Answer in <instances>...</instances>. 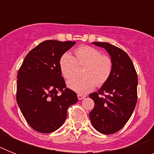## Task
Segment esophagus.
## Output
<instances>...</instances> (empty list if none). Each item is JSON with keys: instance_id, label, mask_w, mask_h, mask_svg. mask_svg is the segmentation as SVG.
Here are the masks:
<instances>
[{"instance_id": "34e87169", "label": "esophagus", "mask_w": 154, "mask_h": 154, "mask_svg": "<svg viewBox=\"0 0 154 154\" xmlns=\"http://www.w3.org/2000/svg\"><path fill=\"white\" fill-rule=\"evenodd\" d=\"M77 97H78V99H79V100H82V99H84L85 97V96H84V95H82V94H78V95H77Z\"/></svg>"}]
</instances>
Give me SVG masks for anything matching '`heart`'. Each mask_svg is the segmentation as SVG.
Returning <instances> with one entry per match:
<instances>
[{
    "instance_id": "obj_1",
    "label": "heart",
    "mask_w": 154,
    "mask_h": 154,
    "mask_svg": "<svg viewBox=\"0 0 154 154\" xmlns=\"http://www.w3.org/2000/svg\"><path fill=\"white\" fill-rule=\"evenodd\" d=\"M75 57L65 53L60 58L59 66L65 79L74 77L78 65H85L82 74L84 77H75L67 82L68 87L79 94H86L96 86H101L107 82L112 73V59L101 54L99 49L89 45H82L75 49Z\"/></svg>"
}]
</instances>
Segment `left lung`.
Returning <instances> with one entry per match:
<instances>
[{
	"label": "left lung",
	"mask_w": 154,
	"mask_h": 154,
	"mask_svg": "<svg viewBox=\"0 0 154 154\" xmlns=\"http://www.w3.org/2000/svg\"><path fill=\"white\" fill-rule=\"evenodd\" d=\"M93 44L108 52L112 59V70L101 89L89 94L94 101L89 118L97 131L103 134H112L124 127L135 109L137 75L133 61L122 49L107 42Z\"/></svg>",
	"instance_id": "left-lung-1"
}]
</instances>
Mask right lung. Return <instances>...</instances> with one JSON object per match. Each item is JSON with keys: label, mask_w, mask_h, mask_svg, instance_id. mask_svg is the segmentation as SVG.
<instances>
[{"label": "right lung", "mask_w": 154, "mask_h": 154, "mask_svg": "<svg viewBox=\"0 0 154 154\" xmlns=\"http://www.w3.org/2000/svg\"><path fill=\"white\" fill-rule=\"evenodd\" d=\"M75 44L45 41L28 53L18 71V106L28 124L39 133L59 129L68 108L77 102V94L66 88L59 66L60 57Z\"/></svg>", "instance_id": "obj_1"}]
</instances>
